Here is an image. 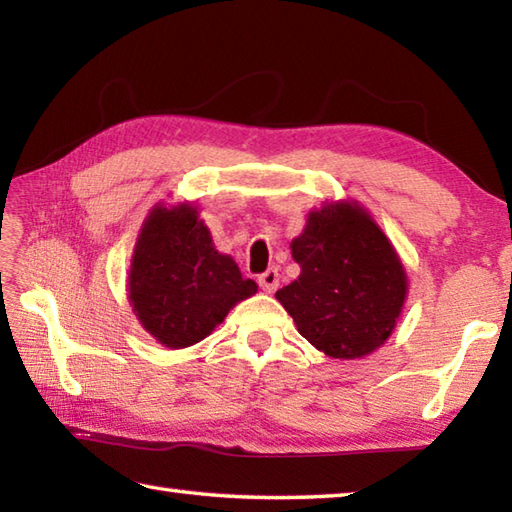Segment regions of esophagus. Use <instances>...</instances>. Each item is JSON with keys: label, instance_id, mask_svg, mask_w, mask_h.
I'll return each instance as SVG.
<instances>
[{"label": "esophagus", "instance_id": "obj_1", "mask_svg": "<svg viewBox=\"0 0 512 512\" xmlns=\"http://www.w3.org/2000/svg\"><path fill=\"white\" fill-rule=\"evenodd\" d=\"M259 286H262L266 292H275L279 286V270L277 268H268L266 273L259 275Z\"/></svg>", "mask_w": 512, "mask_h": 512}]
</instances>
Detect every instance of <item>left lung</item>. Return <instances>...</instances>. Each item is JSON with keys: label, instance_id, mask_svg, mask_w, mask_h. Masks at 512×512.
Instances as JSON below:
<instances>
[{"label": "left lung", "instance_id": "obj_1", "mask_svg": "<svg viewBox=\"0 0 512 512\" xmlns=\"http://www.w3.org/2000/svg\"><path fill=\"white\" fill-rule=\"evenodd\" d=\"M299 279L277 290L297 330L332 358H361L387 341L407 295L394 246L358 204L312 211L292 242Z\"/></svg>", "mask_w": 512, "mask_h": 512}]
</instances>
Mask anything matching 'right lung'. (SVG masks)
<instances>
[{
    "label": "right lung",
    "instance_id": "add662e5",
    "mask_svg": "<svg viewBox=\"0 0 512 512\" xmlns=\"http://www.w3.org/2000/svg\"><path fill=\"white\" fill-rule=\"evenodd\" d=\"M255 292L233 257L213 248L198 211L156 206L149 213L129 270V301L156 341L173 350L198 343Z\"/></svg>",
    "mask_w": 512,
    "mask_h": 512
}]
</instances>
